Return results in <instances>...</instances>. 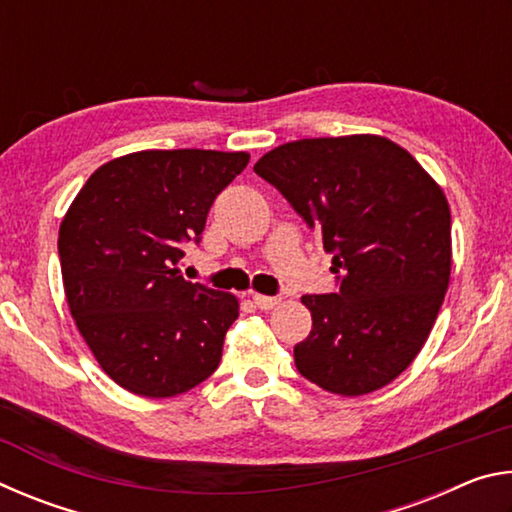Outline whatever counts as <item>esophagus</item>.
<instances>
[{"mask_svg":"<svg viewBox=\"0 0 512 512\" xmlns=\"http://www.w3.org/2000/svg\"><path fill=\"white\" fill-rule=\"evenodd\" d=\"M253 302L259 309H275L277 305H282V298L280 296H264V293H253Z\"/></svg>","mask_w":512,"mask_h":512,"instance_id":"obj_1","label":"esophagus"}]
</instances>
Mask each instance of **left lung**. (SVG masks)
<instances>
[{
    "mask_svg": "<svg viewBox=\"0 0 512 512\" xmlns=\"http://www.w3.org/2000/svg\"><path fill=\"white\" fill-rule=\"evenodd\" d=\"M255 173L280 189L334 255L341 289L302 296L309 336L296 368L323 391L359 397L418 357L452 273V214L422 164L381 135L314 137L277 146Z\"/></svg>",
    "mask_w": 512,
    "mask_h": 512,
    "instance_id": "1",
    "label": "left lung"
}]
</instances>
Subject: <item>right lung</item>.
I'll list each match as a JSON object with an SVG mask.
<instances>
[{
	"instance_id": "right-lung-1",
	"label": "right lung",
	"mask_w": 512,
	"mask_h": 512,
	"mask_svg": "<svg viewBox=\"0 0 512 512\" xmlns=\"http://www.w3.org/2000/svg\"><path fill=\"white\" fill-rule=\"evenodd\" d=\"M250 153L137 151L92 173L58 230L67 307L103 372L142 397L192 391L219 368L239 316L232 293L178 262Z\"/></svg>"
}]
</instances>
